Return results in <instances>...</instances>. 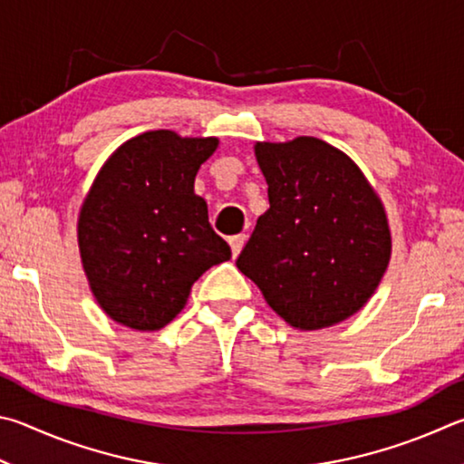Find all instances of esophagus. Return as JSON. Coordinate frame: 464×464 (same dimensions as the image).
<instances>
[{
    "instance_id": "1",
    "label": "esophagus",
    "mask_w": 464,
    "mask_h": 464,
    "mask_svg": "<svg viewBox=\"0 0 464 464\" xmlns=\"http://www.w3.org/2000/svg\"><path fill=\"white\" fill-rule=\"evenodd\" d=\"M246 234H237V237H232L230 240H227V242H230V248H232V256L234 258H237L238 255H240V250H242V246H245L246 245Z\"/></svg>"
}]
</instances>
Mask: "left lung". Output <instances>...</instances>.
Wrapping results in <instances>:
<instances>
[{
  "label": "left lung",
  "instance_id": "8db88e82",
  "mask_svg": "<svg viewBox=\"0 0 464 464\" xmlns=\"http://www.w3.org/2000/svg\"><path fill=\"white\" fill-rule=\"evenodd\" d=\"M269 209L237 266L299 330L351 318L375 294L392 255L385 209L361 169L328 142H258Z\"/></svg>",
  "mask_w": 464,
  "mask_h": 464
}]
</instances>
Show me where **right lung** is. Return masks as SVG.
Instances as JSON below:
<instances>
[{
	"label": "right lung",
	"mask_w": 464,
	"mask_h": 464,
	"mask_svg": "<svg viewBox=\"0 0 464 464\" xmlns=\"http://www.w3.org/2000/svg\"><path fill=\"white\" fill-rule=\"evenodd\" d=\"M218 138L152 130L111 154L79 216V250L97 304L134 330H159L183 310L191 285L232 256L211 230L195 175Z\"/></svg>",
	"instance_id": "add662e5"
}]
</instances>
